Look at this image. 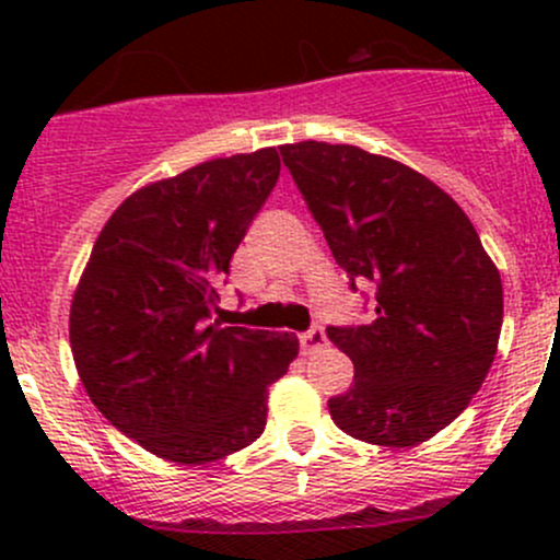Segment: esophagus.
Segmentation results:
<instances>
[{"label": "esophagus", "instance_id": "obj_1", "mask_svg": "<svg viewBox=\"0 0 560 560\" xmlns=\"http://www.w3.org/2000/svg\"><path fill=\"white\" fill-rule=\"evenodd\" d=\"M298 341H301L303 354H314V352H319L322 347H327V336L322 327H312V330L301 332V336H298Z\"/></svg>", "mask_w": 560, "mask_h": 560}]
</instances>
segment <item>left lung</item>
Returning a JSON list of instances; mask_svg holds the SVG:
<instances>
[{
  "instance_id": "left-lung-1",
  "label": "left lung",
  "mask_w": 560,
  "mask_h": 560,
  "mask_svg": "<svg viewBox=\"0 0 560 560\" xmlns=\"http://www.w3.org/2000/svg\"><path fill=\"white\" fill-rule=\"evenodd\" d=\"M349 287L374 284L369 325L327 327L354 363L327 400L343 433L382 447L436 436L482 387L504 319L493 259L460 206L433 180L358 145H281Z\"/></svg>"
}]
</instances>
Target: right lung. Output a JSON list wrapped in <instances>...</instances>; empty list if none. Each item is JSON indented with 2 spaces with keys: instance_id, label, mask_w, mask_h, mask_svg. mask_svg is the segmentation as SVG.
<instances>
[{
  "instance_id": "right-lung-1",
  "label": "right lung",
  "mask_w": 560,
  "mask_h": 560,
  "mask_svg": "<svg viewBox=\"0 0 560 560\" xmlns=\"http://www.w3.org/2000/svg\"><path fill=\"white\" fill-rule=\"evenodd\" d=\"M279 171L276 149H259L138 189L107 219L72 298L70 347L89 398L165 460L248 447L265 431L268 387L298 358L290 332L211 319Z\"/></svg>"
}]
</instances>
